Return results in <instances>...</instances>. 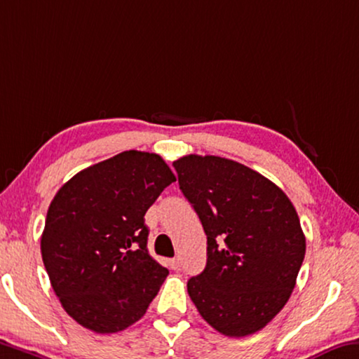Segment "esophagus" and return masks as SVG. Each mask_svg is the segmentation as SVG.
<instances>
[{
  "instance_id": "obj_1",
  "label": "esophagus",
  "mask_w": 359,
  "mask_h": 359,
  "mask_svg": "<svg viewBox=\"0 0 359 359\" xmlns=\"http://www.w3.org/2000/svg\"><path fill=\"white\" fill-rule=\"evenodd\" d=\"M168 264H169V266L172 270H175V269H179V257H174V259H169L168 260Z\"/></svg>"
}]
</instances>
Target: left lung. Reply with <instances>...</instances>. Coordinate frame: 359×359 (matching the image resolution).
I'll use <instances>...</instances> for the list:
<instances>
[{
  "label": "left lung",
  "instance_id": "left-lung-1",
  "mask_svg": "<svg viewBox=\"0 0 359 359\" xmlns=\"http://www.w3.org/2000/svg\"><path fill=\"white\" fill-rule=\"evenodd\" d=\"M208 236L206 269L187 283L215 331L244 337L291 297L305 257L297 210L280 187L241 163L189 155L172 163Z\"/></svg>",
  "mask_w": 359,
  "mask_h": 359
}]
</instances>
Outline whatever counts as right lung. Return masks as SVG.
Listing matches in <instances>:
<instances>
[{
    "mask_svg": "<svg viewBox=\"0 0 359 359\" xmlns=\"http://www.w3.org/2000/svg\"><path fill=\"white\" fill-rule=\"evenodd\" d=\"M175 175L156 153L129 150L67 182L48 209L41 255L64 310L83 327H129L168 276L149 254L144 215Z\"/></svg>",
    "mask_w": 359,
    "mask_h": 359,
    "instance_id": "obj_1",
    "label": "right lung"
}]
</instances>
